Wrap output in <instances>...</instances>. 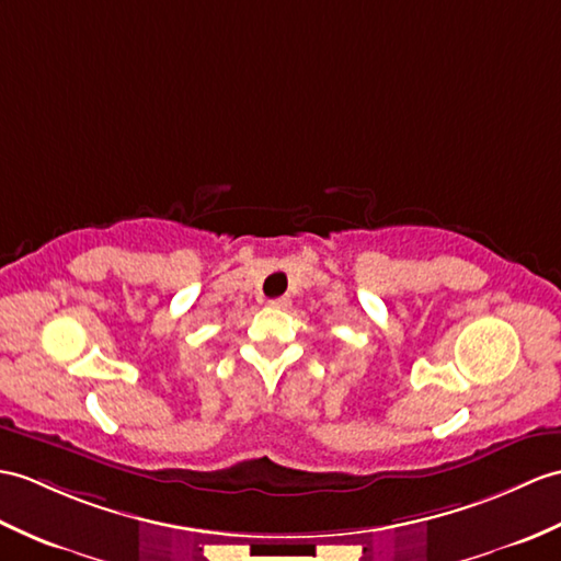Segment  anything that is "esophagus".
<instances>
[{
  "instance_id": "34e87169",
  "label": "esophagus",
  "mask_w": 561,
  "mask_h": 561,
  "mask_svg": "<svg viewBox=\"0 0 561 561\" xmlns=\"http://www.w3.org/2000/svg\"><path fill=\"white\" fill-rule=\"evenodd\" d=\"M270 306H272V308H282V310H286V308H289V306H291V298H289V296H279V298H272V301H270Z\"/></svg>"
}]
</instances>
